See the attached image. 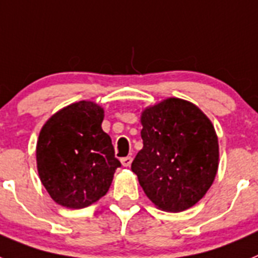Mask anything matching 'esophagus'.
<instances>
[{
    "label": "esophagus",
    "mask_w": 258,
    "mask_h": 258,
    "mask_svg": "<svg viewBox=\"0 0 258 258\" xmlns=\"http://www.w3.org/2000/svg\"><path fill=\"white\" fill-rule=\"evenodd\" d=\"M120 162H122L123 166H130L131 165V162H133V157L131 156H127V157H123V159H120Z\"/></svg>",
    "instance_id": "1"
}]
</instances>
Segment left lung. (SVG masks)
<instances>
[{"mask_svg":"<svg viewBox=\"0 0 258 258\" xmlns=\"http://www.w3.org/2000/svg\"><path fill=\"white\" fill-rule=\"evenodd\" d=\"M140 149L131 169L157 209L181 213L205 197L219 166L214 124L194 103L166 98L142 111Z\"/></svg>","mask_w":258,"mask_h":258,"instance_id":"obj_1","label":"left lung"}]
</instances>
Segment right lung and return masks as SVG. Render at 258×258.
Instances as JSON below:
<instances>
[{
  "label": "right lung",
  "instance_id": "right-lung-1",
  "mask_svg": "<svg viewBox=\"0 0 258 258\" xmlns=\"http://www.w3.org/2000/svg\"><path fill=\"white\" fill-rule=\"evenodd\" d=\"M105 111L92 101L62 107L44 123L36 143L39 178L56 203L84 209L109 191L120 162L102 130Z\"/></svg>",
  "mask_w": 258,
  "mask_h": 258
}]
</instances>
